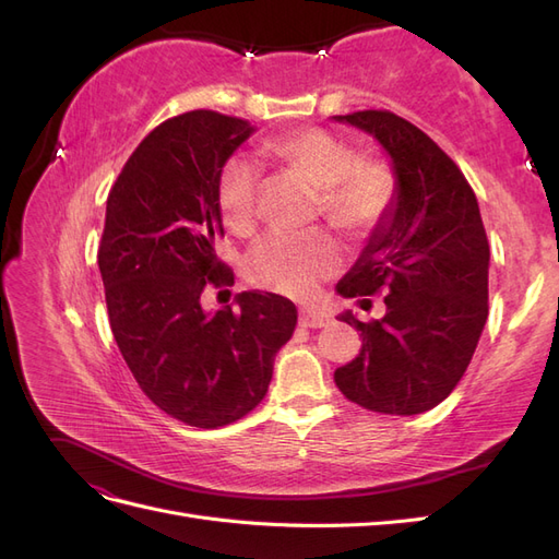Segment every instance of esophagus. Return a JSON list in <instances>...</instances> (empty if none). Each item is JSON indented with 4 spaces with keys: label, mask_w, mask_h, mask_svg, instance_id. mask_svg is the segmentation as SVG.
<instances>
[{
    "label": "esophagus",
    "mask_w": 559,
    "mask_h": 559,
    "mask_svg": "<svg viewBox=\"0 0 559 559\" xmlns=\"http://www.w3.org/2000/svg\"><path fill=\"white\" fill-rule=\"evenodd\" d=\"M329 314L319 312V310H302L298 324L306 326V329H321V326H329Z\"/></svg>",
    "instance_id": "1"
}]
</instances>
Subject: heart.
<instances>
[{"mask_svg":"<svg viewBox=\"0 0 559 559\" xmlns=\"http://www.w3.org/2000/svg\"><path fill=\"white\" fill-rule=\"evenodd\" d=\"M265 156L306 177L321 191V212L349 233L380 224L392 207L394 181L380 163L354 158V151L324 128H302L265 144ZM261 170L238 156L230 158L216 183V205L233 235H249L259 216ZM341 247L324 230H273L251 247L247 277L286 296H308L335 273Z\"/></svg>","mask_w":559,"mask_h":559,"instance_id":"1","label":"heart"}]
</instances>
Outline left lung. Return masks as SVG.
Segmentation results:
<instances>
[{"label": "left lung", "instance_id": "obj_1", "mask_svg": "<svg viewBox=\"0 0 559 559\" xmlns=\"http://www.w3.org/2000/svg\"><path fill=\"white\" fill-rule=\"evenodd\" d=\"M373 138L392 163L394 200L364 251L337 282L364 310L380 289L384 314L361 321V349L335 370L341 392L361 408L419 415L450 396L487 321L489 245L476 193L445 151L392 111L333 116Z\"/></svg>", "mask_w": 559, "mask_h": 559}]
</instances>
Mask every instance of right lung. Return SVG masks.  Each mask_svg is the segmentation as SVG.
I'll use <instances>...</instances> for the list:
<instances>
[{"instance_id": "add662e5", "label": "right lung", "mask_w": 559, "mask_h": 559, "mask_svg": "<svg viewBox=\"0 0 559 559\" xmlns=\"http://www.w3.org/2000/svg\"><path fill=\"white\" fill-rule=\"evenodd\" d=\"M253 132L207 109L175 116L134 148L107 198L97 265L114 341L142 392L198 429L257 408L298 321L277 294L242 292L218 310L200 298L233 282L216 257V183Z\"/></svg>"}]
</instances>
